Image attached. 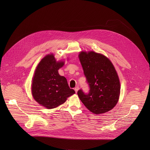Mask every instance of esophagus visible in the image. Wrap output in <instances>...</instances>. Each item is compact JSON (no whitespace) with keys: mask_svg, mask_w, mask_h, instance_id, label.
<instances>
[{"mask_svg":"<svg viewBox=\"0 0 150 150\" xmlns=\"http://www.w3.org/2000/svg\"><path fill=\"white\" fill-rule=\"evenodd\" d=\"M74 90H75V92L76 93V92H78V90H79V87H78V86H76V87H75V88Z\"/></svg>","mask_w":150,"mask_h":150,"instance_id":"esophagus-1","label":"esophagus"}]
</instances>
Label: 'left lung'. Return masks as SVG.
<instances>
[{
    "instance_id": "8db88e82",
    "label": "left lung",
    "mask_w": 150,
    "mask_h": 150,
    "mask_svg": "<svg viewBox=\"0 0 150 150\" xmlns=\"http://www.w3.org/2000/svg\"><path fill=\"white\" fill-rule=\"evenodd\" d=\"M89 86L88 93H77L84 105L95 114L114 108L119 101L120 84L112 63L105 55L95 52H81L78 55Z\"/></svg>"
}]
</instances>
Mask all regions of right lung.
<instances>
[{"mask_svg": "<svg viewBox=\"0 0 150 150\" xmlns=\"http://www.w3.org/2000/svg\"><path fill=\"white\" fill-rule=\"evenodd\" d=\"M64 64L63 61L57 62L53 54H47L35 70L31 93L38 103L47 109L59 106L75 93L69 88L66 78L58 74V70Z\"/></svg>", "mask_w": 150, "mask_h": 150, "instance_id": "obj_1", "label": "right lung"}]
</instances>
